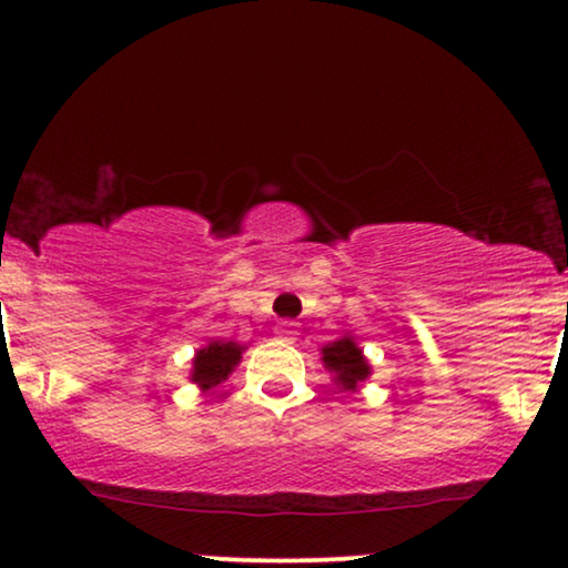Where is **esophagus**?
Segmentation results:
<instances>
[{
	"instance_id": "1",
	"label": "esophagus",
	"mask_w": 568,
	"mask_h": 568,
	"mask_svg": "<svg viewBox=\"0 0 568 568\" xmlns=\"http://www.w3.org/2000/svg\"><path fill=\"white\" fill-rule=\"evenodd\" d=\"M275 334L283 338V342H296V336H298V323H293V321H280L277 325H275Z\"/></svg>"
}]
</instances>
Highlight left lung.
I'll return each instance as SVG.
<instances>
[{
	"label": "left lung",
	"mask_w": 568,
	"mask_h": 568,
	"mask_svg": "<svg viewBox=\"0 0 568 568\" xmlns=\"http://www.w3.org/2000/svg\"><path fill=\"white\" fill-rule=\"evenodd\" d=\"M323 363L325 368L334 374V382L342 389H352L355 393L357 384H363L371 376V366L363 355V349L357 347L355 338L344 336L336 342L325 344L323 347Z\"/></svg>",
	"instance_id": "1"
}]
</instances>
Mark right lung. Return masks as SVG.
<instances>
[{"mask_svg":"<svg viewBox=\"0 0 568 568\" xmlns=\"http://www.w3.org/2000/svg\"><path fill=\"white\" fill-rule=\"evenodd\" d=\"M243 344L234 342H207L205 347L197 349L192 366V382L197 384L202 393L219 387L221 382L230 379L234 366L243 357Z\"/></svg>","mask_w":568,"mask_h":568,"instance_id":"obj_1","label":"right lung"}]
</instances>
